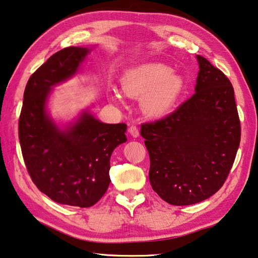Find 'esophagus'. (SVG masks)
Masks as SVG:
<instances>
[{
	"label": "esophagus",
	"mask_w": 258,
	"mask_h": 258,
	"mask_svg": "<svg viewBox=\"0 0 258 258\" xmlns=\"http://www.w3.org/2000/svg\"><path fill=\"white\" fill-rule=\"evenodd\" d=\"M128 132H130V135L132 136V138H138V136L140 135V131H139V128H138V127H136L135 125L130 126Z\"/></svg>",
	"instance_id": "34e87169"
}]
</instances>
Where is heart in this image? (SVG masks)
<instances>
[{
    "mask_svg": "<svg viewBox=\"0 0 258 258\" xmlns=\"http://www.w3.org/2000/svg\"><path fill=\"white\" fill-rule=\"evenodd\" d=\"M122 89L130 97L141 98V107L150 117H162L172 112L184 88V78L168 66L148 62L126 70ZM110 98L120 102L122 96L112 90Z\"/></svg>",
    "mask_w": 258,
    "mask_h": 258,
    "instance_id": "heart-1",
    "label": "heart"
}]
</instances>
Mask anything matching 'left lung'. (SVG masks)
<instances>
[{"label": "left lung", "mask_w": 258, "mask_h": 258, "mask_svg": "<svg viewBox=\"0 0 258 258\" xmlns=\"http://www.w3.org/2000/svg\"><path fill=\"white\" fill-rule=\"evenodd\" d=\"M195 94L173 113L141 126L150 155L152 189L174 206L198 204L227 179L240 142L233 85L206 58L197 55Z\"/></svg>", "instance_id": "left-lung-1"}]
</instances>
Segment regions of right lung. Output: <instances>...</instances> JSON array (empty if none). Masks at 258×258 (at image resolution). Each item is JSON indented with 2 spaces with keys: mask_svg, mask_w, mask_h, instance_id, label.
<instances>
[{
  "mask_svg": "<svg viewBox=\"0 0 258 258\" xmlns=\"http://www.w3.org/2000/svg\"><path fill=\"white\" fill-rule=\"evenodd\" d=\"M92 49L68 47L52 54L29 78L19 119L25 166L37 188L61 205L87 208L107 191L110 155L125 143L124 123L106 124L88 110L60 127L48 114L53 86L78 73Z\"/></svg>",
  "mask_w": 258,
  "mask_h": 258,
  "instance_id": "obj_1",
  "label": "right lung"
}]
</instances>
